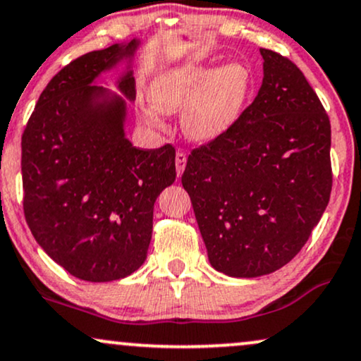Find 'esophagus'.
<instances>
[{
    "instance_id": "34e87169",
    "label": "esophagus",
    "mask_w": 361,
    "mask_h": 361,
    "mask_svg": "<svg viewBox=\"0 0 361 361\" xmlns=\"http://www.w3.org/2000/svg\"><path fill=\"white\" fill-rule=\"evenodd\" d=\"M185 162H188V154L182 152V150H177L176 154V169H177V176H182L185 169Z\"/></svg>"
}]
</instances>
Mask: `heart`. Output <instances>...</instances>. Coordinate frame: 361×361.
Masks as SVG:
<instances>
[{
    "instance_id": "heart-1",
    "label": "heart",
    "mask_w": 361,
    "mask_h": 361,
    "mask_svg": "<svg viewBox=\"0 0 361 361\" xmlns=\"http://www.w3.org/2000/svg\"><path fill=\"white\" fill-rule=\"evenodd\" d=\"M251 72L241 61H228L211 72L206 65L189 63L159 73L149 85V102L139 109L149 127L162 128L161 114L180 110V126L195 142L224 135L241 117L251 92Z\"/></svg>"
}]
</instances>
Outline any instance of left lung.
I'll use <instances>...</instances> for the list:
<instances>
[{
    "mask_svg": "<svg viewBox=\"0 0 361 361\" xmlns=\"http://www.w3.org/2000/svg\"><path fill=\"white\" fill-rule=\"evenodd\" d=\"M262 83L224 135L190 152V195L211 266L274 273L305 246L331 194V126L303 72L261 48Z\"/></svg>",
    "mask_w": 361,
    "mask_h": 361,
    "instance_id": "left-lung-1",
    "label": "left lung"
}]
</instances>
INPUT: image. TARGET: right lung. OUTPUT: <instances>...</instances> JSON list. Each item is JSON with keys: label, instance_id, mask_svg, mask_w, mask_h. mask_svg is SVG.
Returning a JSON list of instances; mask_svg holds the SVG:
<instances>
[{"label": "right lung", "instance_id": "1", "mask_svg": "<svg viewBox=\"0 0 361 361\" xmlns=\"http://www.w3.org/2000/svg\"><path fill=\"white\" fill-rule=\"evenodd\" d=\"M139 39L78 56L42 92L21 137L23 211L43 251L75 278L106 283L144 264L155 199L176 180V149L126 139L127 104L92 85L122 60L118 90L135 99Z\"/></svg>", "mask_w": 361, "mask_h": 361}]
</instances>
